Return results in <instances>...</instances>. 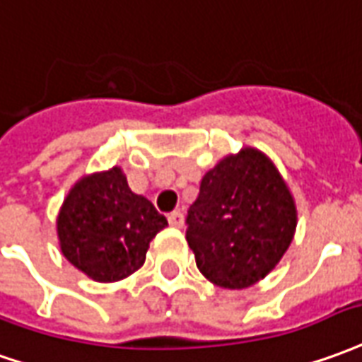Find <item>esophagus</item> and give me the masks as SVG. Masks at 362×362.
Returning a JSON list of instances; mask_svg holds the SVG:
<instances>
[{
    "label": "esophagus",
    "mask_w": 362,
    "mask_h": 362,
    "mask_svg": "<svg viewBox=\"0 0 362 362\" xmlns=\"http://www.w3.org/2000/svg\"><path fill=\"white\" fill-rule=\"evenodd\" d=\"M168 223L173 225V227H182L184 223V216H182V211H173V214H168Z\"/></svg>",
    "instance_id": "obj_1"
}]
</instances>
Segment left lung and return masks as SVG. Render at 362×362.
Listing matches in <instances>:
<instances>
[{
    "label": "left lung",
    "instance_id": "1",
    "mask_svg": "<svg viewBox=\"0 0 362 362\" xmlns=\"http://www.w3.org/2000/svg\"><path fill=\"white\" fill-rule=\"evenodd\" d=\"M186 241L216 286L243 290L274 270L294 239L298 211L286 180L255 146L207 170L186 217Z\"/></svg>",
    "mask_w": 362,
    "mask_h": 362
}]
</instances>
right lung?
Here are the masks:
<instances>
[{
    "mask_svg": "<svg viewBox=\"0 0 362 362\" xmlns=\"http://www.w3.org/2000/svg\"><path fill=\"white\" fill-rule=\"evenodd\" d=\"M168 225L155 206L131 192L121 166L84 174L57 217L60 251L93 282H117L145 264L148 243Z\"/></svg>",
    "mask_w": 362,
    "mask_h": 362,
    "instance_id": "right-lung-1",
    "label": "right lung"
}]
</instances>
